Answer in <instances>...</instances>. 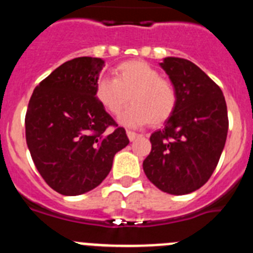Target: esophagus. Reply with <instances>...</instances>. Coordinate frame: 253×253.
Masks as SVG:
<instances>
[{"mask_svg": "<svg viewBox=\"0 0 253 253\" xmlns=\"http://www.w3.org/2000/svg\"><path fill=\"white\" fill-rule=\"evenodd\" d=\"M126 135H128V138H129V140H130V142H134V140L137 139V138L142 137V135H140V134L134 133V131H130V130L126 131Z\"/></svg>", "mask_w": 253, "mask_h": 253, "instance_id": "34e87169", "label": "esophagus"}]
</instances>
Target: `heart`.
Here are the masks:
<instances>
[{
    "label": "heart",
    "mask_w": 253,
    "mask_h": 253,
    "mask_svg": "<svg viewBox=\"0 0 253 253\" xmlns=\"http://www.w3.org/2000/svg\"><path fill=\"white\" fill-rule=\"evenodd\" d=\"M115 78L101 77L95 96L107 113L118 115L129 101L128 110L119 122L126 126H143L166 123L177 106V92L169 80L144 60H128L116 67Z\"/></svg>",
    "instance_id": "heart-1"
}]
</instances>
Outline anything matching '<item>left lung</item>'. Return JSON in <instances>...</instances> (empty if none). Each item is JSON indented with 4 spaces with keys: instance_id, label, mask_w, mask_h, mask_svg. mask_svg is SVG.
I'll return each instance as SVG.
<instances>
[{
    "instance_id": "8db88e82",
    "label": "left lung",
    "mask_w": 253,
    "mask_h": 253,
    "mask_svg": "<svg viewBox=\"0 0 253 253\" xmlns=\"http://www.w3.org/2000/svg\"><path fill=\"white\" fill-rule=\"evenodd\" d=\"M177 92L175 113L151 135L144 173L160 190L185 195L210 178L228 133L227 104L220 87L196 64L167 57L160 63Z\"/></svg>"
}]
</instances>
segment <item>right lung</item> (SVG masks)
Segmentation results:
<instances>
[{"mask_svg": "<svg viewBox=\"0 0 253 253\" xmlns=\"http://www.w3.org/2000/svg\"><path fill=\"white\" fill-rule=\"evenodd\" d=\"M104 66L101 58L68 60L35 87L29 101L26 144L42 177L62 195H81L99 186L116 152L129 144L125 129L95 96Z\"/></svg>", "mask_w": 253, "mask_h": 253, "instance_id": "1", "label": "right lung"}]
</instances>
